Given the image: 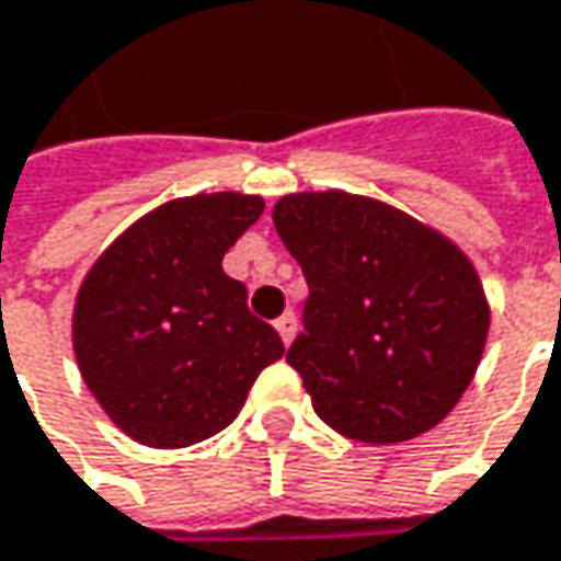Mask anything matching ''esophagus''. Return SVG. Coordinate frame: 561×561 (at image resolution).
Instances as JSON below:
<instances>
[{"label": "esophagus", "mask_w": 561, "mask_h": 561, "mask_svg": "<svg viewBox=\"0 0 561 561\" xmlns=\"http://www.w3.org/2000/svg\"><path fill=\"white\" fill-rule=\"evenodd\" d=\"M277 332H280V339H284V345H290L294 342V335H297V316L294 313H284L277 322Z\"/></svg>", "instance_id": "obj_1"}]
</instances>
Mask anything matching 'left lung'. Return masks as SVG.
Here are the masks:
<instances>
[{
  "mask_svg": "<svg viewBox=\"0 0 561 561\" xmlns=\"http://www.w3.org/2000/svg\"><path fill=\"white\" fill-rule=\"evenodd\" d=\"M274 229L310 287L287 362L319 420L375 446L446 420L491 325L465 251L381 199L342 190L280 196Z\"/></svg>",
  "mask_w": 561,
  "mask_h": 561,
  "instance_id": "left-lung-1",
  "label": "left lung"
}]
</instances>
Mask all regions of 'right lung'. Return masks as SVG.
I'll return each instance as SVG.
<instances>
[{
    "instance_id": "right-lung-1",
    "label": "right lung",
    "mask_w": 561,
    "mask_h": 561,
    "mask_svg": "<svg viewBox=\"0 0 561 561\" xmlns=\"http://www.w3.org/2000/svg\"><path fill=\"white\" fill-rule=\"evenodd\" d=\"M264 213L261 196L196 193L128 226L73 307V355L108 420L151 449L226 430L284 342L248 310L222 254Z\"/></svg>"
}]
</instances>
